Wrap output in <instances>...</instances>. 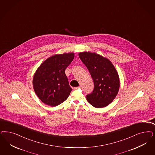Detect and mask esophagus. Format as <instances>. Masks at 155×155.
I'll list each match as a JSON object with an SVG mask.
<instances>
[{"mask_svg":"<svg viewBox=\"0 0 155 155\" xmlns=\"http://www.w3.org/2000/svg\"><path fill=\"white\" fill-rule=\"evenodd\" d=\"M80 87H74V90H77V89H80Z\"/></svg>","mask_w":155,"mask_h":155,"instance_id":"obj_1","label":"esophagus"}]
</instances>
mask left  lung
Returning a JSON list of instances; mask_svg holds the SVG:
<instances>
[{"label":"left lung","instance_id":"left-lung-1","mask_svg":"<svg viewBox=\"0 0 155 155\" xmlns=\"http://www.w3.org/2000/svg\"><path fill=\"white\" fill-rule=\"evenodd\" d=\"M85 64L94 84L93 92L86 96L87 101L93 107L101 108L110 104L117 95L120 78L111 61L96 53L84 51L78 54Z\"/></svg>","mask_w":155,"mask_h":155}]
</instances>
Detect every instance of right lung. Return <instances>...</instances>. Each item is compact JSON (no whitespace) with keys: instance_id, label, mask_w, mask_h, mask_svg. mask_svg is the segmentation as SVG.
Listing matches in <instances>:
<instances>
[{"instance_id":"add662e5","label":"right lung","mask_w":155,"mask_h":155,"mask_svg":"<svg viewBox=\"0 0 155 155\" xmlns=\"http://www.w3.org/2000/svg\"><path fill=\"white\" fill-rule=\"evenodd\" d=\"M74 57V53L55 54L43 61L34 73V90L41 101L56 107L64 102L72 91L65 69Z\"/></svg>"}]
</instances>
